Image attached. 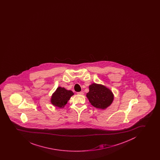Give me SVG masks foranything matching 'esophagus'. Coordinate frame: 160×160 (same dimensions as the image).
Segmentation results:
<instances>
[{"label": "esophagus", "instance_id": "34e87169", "mask_svg": "<svg viewBox=\"0 0 160 160\" xmlns=\"http://www.w3.org/2000/svg\"><path fill=\"white\" fill-rule=\"evenodd\" d=\"M77 94L80 95H83V92H77Z\"/></svg>", "mask_w": 160, "mask_h": 160}]
</instances>
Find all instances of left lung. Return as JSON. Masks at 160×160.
Segmentation results:
<instances>
[{
	"label": "left lung",
	"instance_id": "left-lung-1",
	"mask_svg": "<svg viewBox=\"0 0 160 160\" xmlns=\"http://www.w3.org/2000/svg\"><path fill=\"white\" fill-rule=\"evenodd\" d=\"M86 96L91 104L97 108L104 109L113 102L114 96L111 90L101 84L93 83L89 86Z\"/></svg>",
	"mask_w": 160,
	"mask_h": 160
}]
</instances>
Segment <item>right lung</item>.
<instances>
[{
  "instance_id": "add662e5",
  "label": "right lung",
  "mask_w": 160,
  "mask_h": 160,
  "mask_svg": "<svg viewBox=\"0 0 160 160\" xmlns=\"http://www.w3.org/2000/svg\"><path fill=\"white\" fill-rule=\"evenodd\" d=\"M74 93L71 90H67L64 88L58 87L53 93L51 98L52 104L59 108H63Z\"/></svg>"
}]
</instances>
